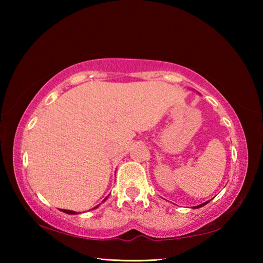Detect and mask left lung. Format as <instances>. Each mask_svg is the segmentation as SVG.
<instances>
[{"label":"left lung","instance_id":"obj_1","mask_svg":"<svg viewBox=\"0 0 263 263\" xmlns=\"http://www.w3.org/2000/svg\"><path fill=\"white\" fill-rule=\"evenodd\" d=\"M206 203H208V201H206V202H204V203H202V204H199V205H197V206H193V208H195V209H197V208H200V206H203L204 204H206Z\"/></svg>","mask_w":263,"mask_h":263}]
</instances>
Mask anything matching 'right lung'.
<instances>
[{"label": "right lung", "mask_w": 263, "mask_h": 263, "mask_svg": "<svg viewBox=\"0 0 263 263\" xmlns=\"http://www.w3.org/2000/svg\"><path fill=\"white\" fill-rule=\"evenodd\" d=\"M106 200V199H105ZM63 212H65V214H69V215H76L77 212H74V211H72V210H62Z\"/></svg>", "instance_id": "1"}]
</instances>
